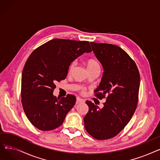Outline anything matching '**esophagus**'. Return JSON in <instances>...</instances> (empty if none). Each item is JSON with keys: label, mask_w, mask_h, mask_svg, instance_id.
Wrapping results in <instances>:
<instances>
[{"label": "esophagus", "mask_w": 160, "mask_h": 160, "mask_svg": "<svg viewBox=\"0 0 160 160\" xmlns=\"http://www.w3.org/2000/svg\"><path fill=\"white\" fill-rule=\"evenodd\" d=\"M85 100L80 98V97H77V104H79V103H81V102H84Z\"/></svg>", "instance_id": "esophagus-1"}]
</instances>
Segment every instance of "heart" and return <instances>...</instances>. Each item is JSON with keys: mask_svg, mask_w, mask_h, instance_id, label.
Masks as SVG:
<instances>
[{"mask_svg": "<svg viewBox=\"0 0 160 160\" xmlns=\"http://www.w3.org/2000/svg\"><path fill=\"white\" fill-rule=\"evenodd\" d=\"M76 64H77V62H76L75 60L72 61L69 64V68H68V72L69 73H71L72 72ZM86 64H87V67H88V69L89 71L93 70V69L97 68V67H100L98 62L96 60H95V59H93V58H91V59H89V60H88L87 62H86ZM83 91H84V89L82 88L81 91L83 92Z\"/></svg>", "mask_w": 160, "mask_h": 160, "instance_id": "heart-1", "label": "heart"}]
</instances>
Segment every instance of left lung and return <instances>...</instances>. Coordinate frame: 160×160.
Returning a JSON list of instances; mask_svg holds the SVG:
<instances>
[{
	"label": "left lung",
	"mask_w": 160,
	"mask_h": 160,
	"mask_svg": "<svg viewBox=\"0 0 160 160\" xmlns=\"http://www.w3.org/2000/svg\"><path fill=\"white\" fill-rule=\"evenodd\" d=\"M90 43L104 69L95 96L99 99L107 97L102 109L87 100L89 111L83 120L89 135L98 140H106L116 136L135 112L140 75L136 63L121 47L108 43Z\"/></svg>",
	"instance_id": "8db88e82"
}]
</instances>
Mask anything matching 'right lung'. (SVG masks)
<instances>
[{"mask_svg":"<svg viewBox=\"0 0 160 160\" xmlns=\"http://www.w3.org/2000/svg\"><path fill=\"white\" fill-rule=\"evenodd\" d=\"M92 51L86 41L54 39L41 45L28 57L21 79V102L30 122L42 131L60 127L74 106L76 97L53 95L55 83L64 80L69 64Z\"/></svg>","mask_w":160,"mask_h":160,"instance_id":"obj_1","label":"right lung"}]
</instances>
